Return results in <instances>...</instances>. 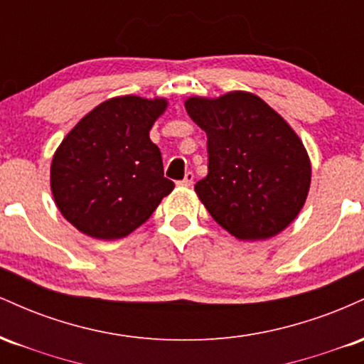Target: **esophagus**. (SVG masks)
<instances>
[{
  "mask_svg": "<svg viewBox=\"0 0 364 364\" xmlns=\"http://www.w3.org/2000/svg\"><path fill=\"white\" fill-rule=\"evenodd\" d=\"M193 179H195L193 173H191V171H188V173L185 174V178H183L181 181H178V185H179V186H191V183H193Z\"/></svg>",
  "mask_w": 364,
  "mask_h": 364,
  "instance_id": "34e87169",
  "label": "esophagus"
}]
</instances>
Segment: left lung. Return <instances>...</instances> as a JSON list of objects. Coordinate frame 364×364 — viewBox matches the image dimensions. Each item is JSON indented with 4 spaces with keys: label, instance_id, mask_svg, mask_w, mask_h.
Instances as JSON below:
<instances>
[{
    "label": "left lung",
    "instance_id": "1",
    "mask_svg": "<svg viewBox=\"0 0 364 364\" xmlns=\"http://www.w3.org/2000/svg\"><path fill=\"white\" fill-rule=\"evenodd\" d=\"M185 107L207 133L208 173L195 191L208 214L237 240L279 235L303 208L311 181L294 129L248 92L190 97Z\"/></svg>",
    "mask_w": 364,
    "mask_h": 364
}]
</instances>
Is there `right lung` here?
I'll list each match as a JSON object with an SVG mask.
<instances>
[{
    "label": "right lung",
    "instance_id": "add662e5",
    "mask_svg": "<svg viewBox=\"0 0 364 364\" xmlns=\"http://www.w3.org/2000/svg\"><path fill=\"white\" fill-rule=\"evenodd\" d=\"M166 106V99H109L61 141L53 157L51 191L63 217L83 235L128 236L173 191L161 150L149 136Z\"/></svg>",
    "mask_w": 364,
    "mask_h": 364
}]
</instances>
